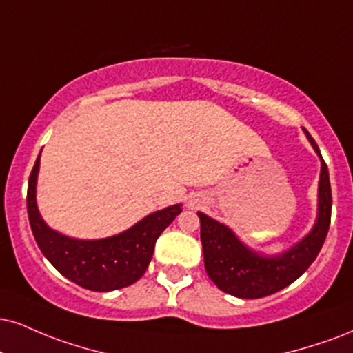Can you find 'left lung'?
Listing matches in <instances>:
<instances>
[{
	"label": "left lung",
	"mask_w": 353,
	"mask_h": 353,
	"mask_svg": "<svg viewBox=\"0 0 353 353\" xmlns=\"http://www.w3.org/2000/svg\"><path fill=\"white\" fill-rule=\"evenodd\" d=\"M309 143L321 159L317 189V217L311 232L281 253L268 254L245 245L232 228L197 212L201 219L203 263L209 278L220 291L241 299H258L274 294L299 278L316 256L329 232L332 192L327 164L312 136L304 130Z\"/></svg>",
	"instance_id": "left-lung-1"
}]
</instances>
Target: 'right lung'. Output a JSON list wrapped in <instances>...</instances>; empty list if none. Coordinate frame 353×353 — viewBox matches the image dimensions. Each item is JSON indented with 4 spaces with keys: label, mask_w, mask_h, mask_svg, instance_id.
I'll use <instances>...</instances> for the list:
<instances>
[{
    "label": "right lung",
    "mask_w": 353,
    "mask_h": 353,
    "mask_svg": "<svg viewBox=\"0 0 353 353\" xmlns=\"http://www.w3.org/2000/svg\"><path fill=\"white\" fill-rule=\"evenodd\" d=\"M41 152L28 182V217L42 254L59 273L85 290L108 292L138 281L150 265L156 240L182 212L169 205L136 222L128 230L99 240H79L52 230L37 209V174Z\"/></svg>",
    "instance_id": "obj_1"
}]
</instances>
